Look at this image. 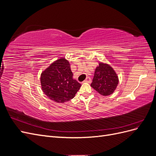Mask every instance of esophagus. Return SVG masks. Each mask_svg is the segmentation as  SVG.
I'll use <instances>...</instances> for the list:
<instances>
[{"mask_svg": "<svg viewBox=\"0 0 156 156\" xmlns=\"http://www.w3.org/2000/svg\"><path fill=\"white\" fill-rule=\"evenodd\" d=\"M91 82V79L90 78V77H87L86 78V79L85 80H84V81H83V83H90Z\"/></svg>", "mask_w": 156, "mask_h": 156, "instance_id": "1", "label": "esophagus"}]
</instances>
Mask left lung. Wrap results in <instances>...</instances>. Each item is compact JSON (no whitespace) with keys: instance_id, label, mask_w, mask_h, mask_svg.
Here are the masks:
<instances>
[{"instance_id":"8db88e82","label":"left lung","mask_w":156,"mask_h":156,"mask_svg":"<svg viewBox=\"0 0 156 156\" xmlns=\"http://www.w3.org/2000/svg\"><path fill=\"white\" fill-rule=\"evenodd\" d=\"M119 81L118 75L111 66L100 62L96 68L90 86L101 95L107 96L115 92Z\"/></svg>"}]
</instances>
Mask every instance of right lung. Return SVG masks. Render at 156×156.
I'll list each match as a JSON object with an SVG mask.
<instances>
[{
	"label": "right lung",
	"mask_w": 156,
	"mask_h": 156,
	"mask_svg": "<svg viewBox=\"0 0 156 156\" xmlns=\"http://www.w3.org/2000/svg\"><path fill=\"white\" fill-rule=\"evenodd\" d=\"M73 75L68 60L62 57L58 58L42 72L40 77L42 91L56 103L69 101L81 86Z\"/></svg>",
	"instance_id": "1"
}]
</instances>
